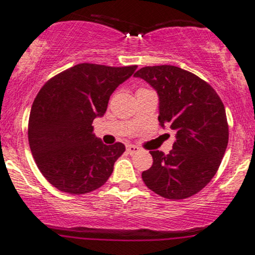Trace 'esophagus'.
<instances>
[{
	"label": "esophagus",
	"mask_w": 255,
	"mask_h": 255,
	"mask_svg": "<svg viewBox=\"0 0 255 255\" xmlns=\"http://www.w3.org/2000/svg\"><path fill=\"white\" fill-rule=\"evenodd\" d=\"M127 151L131 155V154L138 153V151H140V148L136 147V146H133V144H128V146H127Z\"/></svg>",
	"instance_id": "esophagus-1"
}]
</instances>
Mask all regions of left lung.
Masks as SVG:
<instances>
[{
  "label": "left lung",
  "instance_id": "1",
  "mask_svg": "<svg viewBox=\"0 0 255 255\" xmlns=\"http://www.w3.org/2000/svg\"><path fill=\"white\" fill-rule=\"evenodd\" d=\"M134 76L156 90L160 126L176 133L169 154L150 150L153 165L142 172L143 182L162 198H189L213 179L226 151L224 104L211 85L179 67H143Z\"/></svg>",
  "mask_w": 255,
  "mask_h": 255
}]
</instances>
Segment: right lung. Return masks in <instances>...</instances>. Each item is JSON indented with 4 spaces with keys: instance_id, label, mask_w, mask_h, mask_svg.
I'll return each instance as SVG.
<instances>
[{
    "instance_id": "1",
    "label": "right lung",
    "mask_w": 255,
    "mask_h": 255,
    "mask_svg": "<svg viewBox=\"0 0 255 255\" xmlns=\"http://www.w3.org/2000/svg\"><path fill=\"white\" fill-rule=\"evenodd\" d=\"M137 66L80 63L44 83L31 106L28 140L47 181L61 192L86 194L105 185L126 147L93 134L115 89Z\"/></svg>"
}]
</instances>
